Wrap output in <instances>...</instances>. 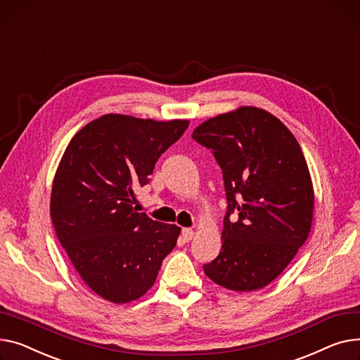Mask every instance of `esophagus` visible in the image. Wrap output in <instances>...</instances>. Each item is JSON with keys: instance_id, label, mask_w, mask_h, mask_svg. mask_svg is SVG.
<instances>
[{"instance_id": "obj_1", "label": "esophagus", "mask_w": 360, "mask_h": 360, "mask_svg": "<svg viewBox=\"0 0 360 360\" xmlns=\"http://www.w3.org/2000/svg\"><path fill=\"white\" fill-rule=\"evenodd\" d=\"M181 236L184 241H192L195 237V231L192 228H183L181 229Z\"/></svg>"}]
</instances>
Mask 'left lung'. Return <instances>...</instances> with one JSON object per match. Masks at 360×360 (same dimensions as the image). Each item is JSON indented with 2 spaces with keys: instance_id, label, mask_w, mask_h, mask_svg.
Wrapping results in <instances>:
<instances>
[{
  "instance_id": "8db88e82",
  "label": "left lung",
  "mask_w": 360,
  "mask_h": 360,
  "mask_svg": "<svg viewBox=\"0 0 360 360\" xmlns=\"http://www.w3.org/2000/svg\"><path fill=\"white\" fill-rule=\"evenodd\" d=\"M192 138L212 150L228 200L222 248L203 266L206 276L236 292L262 289L311 231L314 188L301 146L276 116L252 105L205 120ZM234 210L239 221L231 223Z\"/></svg>"
}]
</instances>
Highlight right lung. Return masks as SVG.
<instances>
[{
  "mask_svg": "<svg viewBox=\"0 0 360 360\" xmlns=\"http://www.w3.org/2000/svg\"><path fill=\"white\" fill-rule=\"evenodd\" d=\"M187 126L104 115L74 135L59 161L51 195L56 237L82 282L105 301L141 298L177 244V225L139 214L134 203Z\"/></svg>",
  "mask_w": 360,
  "mask_h": 360,
  "instance_id": "obj_1",
  "label": "right lung"
}]
</instances>
